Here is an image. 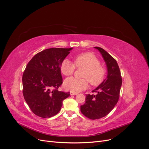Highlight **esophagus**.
Listing matches in <instances>:
<instances>
[{
  "label": "esophagus",
  "mask_w": 149,
  "mask_h": 149,
  "mask_svg": "<svg viewBox=\"0 0 149 149\" xmlns=\"http://www.w3.org/2000/svg\"><path fill=\"white\" fill-rule=\"evenodd\" d=\"M70 94L72 95H76V94H78L77 93H74V92H70Z\"/></svg>",
  "instance_id": "34e87169"
}]
</instances>
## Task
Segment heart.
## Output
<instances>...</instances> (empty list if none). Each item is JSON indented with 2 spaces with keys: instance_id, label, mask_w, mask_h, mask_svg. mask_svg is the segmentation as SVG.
I'll return each instance as SVG.
<instances>
[{
  "instance_id": "heart-1",
  "label": "heart",
  "mask_w": 149,
  "mask_h": 149,
  "mask_svg": "<svg viewBox=\"0 0 149 149\" xmlns=\"http://www.w3.org/2000/svg\"><path fill=\"white\" fill-rule=\"evenodd\" d=\"M75 65L77 68H84L82 77L78 79L74 77L68 78L64 81V87L66 89L72 92L78 93L86 89L88 87L89 82L93 86L100 84L104 79L106 75V70L100 65V61L94 54L86 52L76 55L74 58V64L68 59L62 61L60 69L65 76L73 74Z\"/></svg>"
}]
</instances>
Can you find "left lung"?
Listing matches in <instances>:
<instances>
[{"instance_id": "8db88e82", "label": "left lung", "mask_w": 149, "mask_h": 149, "mask_svg": "<svg viewBox=\"0 0 149 149\" xmlns=\"http://www.w3.org/2000/svg\"><path fill=\"white\" fill-rule=\"evenodd\" d=\"M94 48L100 52L106 63L107 75L93 91L96 93L95 95H86L84 104L81 106L82 114L93 120L101 119L112 110L119 100L122 85L120 71L116 60L102 48Z\"/></svg>"}]
</instances>
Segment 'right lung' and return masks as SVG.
Segmentation results:
<instances>
[{"label":"right lung","instance_id":"1","mask_svg":"<svg viewBox=\"0 0 149 149\" xmlns=\"http://www.w3.org/2000/svg\"><path fill=\"white\" fill-rule=\"evenodd\" d=\"M73 48H51L38 53L22 76L23 94L33 113L43 118L57 114L70 93L59 91L63 83L60 66Z\"/></svg>","mask_w":149,"mask_h":149}]
</instances>
